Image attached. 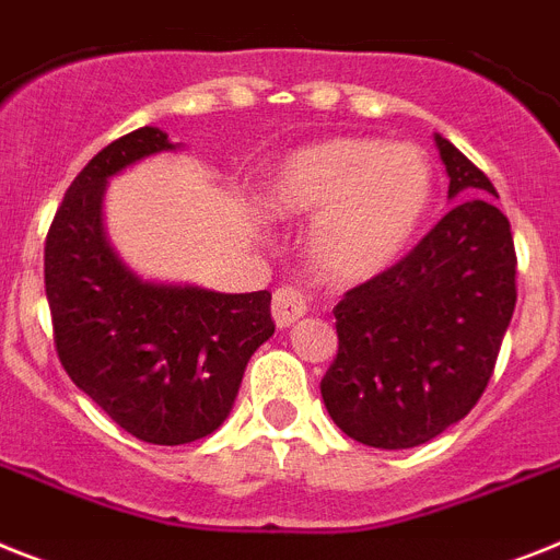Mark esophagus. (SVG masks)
<instances>
[{"mask_svg":"<svg viewBox=\"0 0 560 560\" xmlns=\"http://www.w3.org/2000/svg\"><path fill=\"white\" fill-rule=\"evenodd\" d=\"M308 312L306 294L294 285H283V289L275 291V303H271V314H275V323L280 329H289L294 323Z\"/></svg>","mask_w":560,"mask_h":560,"instance_id":"34e87169","label":"esophagus"}]
</instances>
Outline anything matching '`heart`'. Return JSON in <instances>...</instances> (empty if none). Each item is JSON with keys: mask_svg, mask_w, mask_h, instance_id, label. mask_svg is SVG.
Instances as JSON below:
<instances>
[{"mask_svg": "<svg viewBox=\"0 0 560 560\" xmlns=\"http://www.w3.org/2000/svg\"><path fill=\"white\" fill-rule=\"evenodd\" d=\"M435 200L423 148L377 137H335L277 165L266 208L280 220L314 217V266L331 280H369L395 266Z\"/></svg>", "mask_w": 560, "mask_h": 560, "instance_id": "obj_1", "label": "heart"}]
</instances>
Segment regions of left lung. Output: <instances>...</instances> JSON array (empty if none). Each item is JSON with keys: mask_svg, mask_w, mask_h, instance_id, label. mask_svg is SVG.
Masks as SVG:
<instances>
[{"mask_svg": "<svg viewBox=\"0 0 560 560\" xmlns=\"http://www.w3.org/2000/svg\"><path fill=\"white\" fill-rule=\"evenodd\" d=\"M457 206L404 260L335 306L337 354L320 395L331 420L374 450H412L472 412L518 300L510 220L495 186L441 133Z\"/></svg>", "mask_w": 560, "mask_h": 560, "instance_id": "8db88e82", "label": "left lung"}]
</instances>
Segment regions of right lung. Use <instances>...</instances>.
<instances>
[{
  "label": "right lung",
  "instance_id": "add662e5",
  "mask_svg": "<svg viewBox=\"0 0 560 560\" xmlns=\"http://www.w3.org/2000/svg\"><path fill=\"white\" fill-rule=\"evenodd\" d=\"M171 148L151 125L105 145L65 191L45 240L59 363L128 435L156 446L211 435L229 418L248 358L275 335L271 291L145 283L108 246V177Z\"/></svg>",
  "mask_w": 560,
  "mask_h": 560
}]
</instances>
